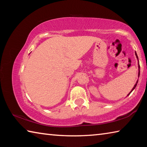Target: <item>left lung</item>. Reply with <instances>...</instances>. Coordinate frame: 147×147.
<instances>
[{
    "mask_svg": "<svg viewBox=\"0 0 147 147\" xmlns=\"http://www.w3.org/2000/svg\"><path fill=\"white\" fill-rule=\"evenodd\" d=\"M136 57H137V58H138V55H137V54H136ZM139 74H140V71H139V74H138V76H139ZM137 84H138V82H136V84H135V86H134V88H133V89H131V91H132L133 90H134V89H135V88H136V86H137ZM131 92H130V93H129L128 94V95H129V94H130V93H131Z\"/></svg>",
    "mask_w": 147,
    "mask_h": 147,
    "instance_id": "1",
    "label": "left lung"
}]
</instances>
